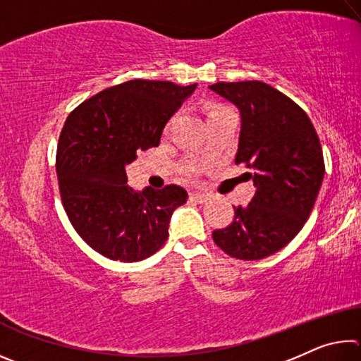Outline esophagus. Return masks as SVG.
Wrapping results in <instances>:
<instances>
[{
  "instance_id": "esophagus-1",
  "label": "esophagus",
  "mask_w": 361,
  "mask_h": 361,
  "mask_svg": "<svg viewBox=\"0 0 361 361\" xmlns=\"http://www.w3.org/2000/svg\"><path fill=\"white\" fill-rule=\"evenodd\" d=\"M191 200H194V202H197V204H205L207 200H210V195L202 194V192H192Z\"/></svg>"
}]
</instances>
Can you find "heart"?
I'll return each mask as SVG.
<instances>
[{
  "label": "heart",
  "mask_w": 361,
  "mask_h": 361,
  "mask_svg": "<svg viewBox=\"0 0 361 361\" xmlns=\"http://www.w3.org/2000/svg\"><path fill=\"white\" fill-rule=\"evenodd\" d=\"M221 109H224V108H219V106H213L210 111H209V116L210 114H213V113H218V111H221Z\"/></svg>",
  "instance_id": "obj_1"
}]
</instances>
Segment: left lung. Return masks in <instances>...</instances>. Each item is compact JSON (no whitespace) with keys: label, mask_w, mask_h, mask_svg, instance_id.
Listing matches in <instances>:
<instances>
[{"label":"left lung","mask_w":361,"mask_h":361,"mask_svg":"<svg viewBox=\"0 0 361 361\" xmlns=\"http://www.w3.org/2000/svg\"><path fill=\"white\" fill-rule=\"evenodd\" d=\"M240 114L235 164L245 162L256 188L228 228L213 240L232 258L262 259L295 239L319 195L325 164L309 116L288 97L261 81L209 85Z\"/></svg>","instance_id":"8db88e82"}]
</instances>
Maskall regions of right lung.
Returning a JSON list of instances; mask_svg holds the SVG:
<instances>
[{"label":"right lung","instance_id":"1","mask_svg":"<svg viewBox=\"0 0 361 361\" xmlns=\"http://www.w3.org/2000/svg\"><path fill=\"white\" fill-rule=\"evenodd\" d=\"M197 84L133 79L102 90L66 118L57 146V176L73 228L105 258L135 262L169 237L173 212L186 204L181 186L126 185V167L161 143L162 130Z\"/></svg>","mask_w":361,"mask_h":361}]
</instances>
